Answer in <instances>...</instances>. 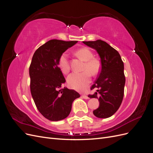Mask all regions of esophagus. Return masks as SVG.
I'll return each instance as SVG.
<instances>
[{"label":"esophagus","mask_w":153,"mask_h":153,"mask_svg":"<svg viewBox=\"0 0 153 153\" xmlns=\"http://www.w3.org/2000/svg\"><path fill=\"white\" fill-rule=\"evenodd\" d=\"M82 97L83 98H84V99H85V100L89 99V97H88V96H86V95H82Z\"/></svg>","instance_id":"obj_1"}]
</instances>
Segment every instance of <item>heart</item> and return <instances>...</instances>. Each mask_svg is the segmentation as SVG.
<instances>
[{
    "label": "heart",
    "mask_w": 153,
    "mask_h": 153,
    "mask_svg": "<svg viewBox=\"0 0 153 153\" xmlns=\"http://www.w3.org/2000/svg\"><path fill=\"white\" fill-rule=\"evenodd\" d=\"M78 57L85 61V64L82 73H73L67 78L69 86L73 89L77 91H84L91 82L90 73L92 75H95L100 71V64L98 61L93 59V53L87 48H83L76 52ZM59 66L61 70L64 73H68L70 70L68 55L63 53L59 60Z\"/></svg>",
    "instance_id": "b5f03b06"
}]
</instances>
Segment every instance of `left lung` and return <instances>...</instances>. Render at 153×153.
Here are the masks:
<instances>
[{
    "label": "left lung",
    "instance_id": "left-lung-1",
    "mask_svg": "<svg viewBox=\"0 0 153 153\" xmlns=\"http://www.w3.org/2000/svg\"><path fill=\"white\" fill-rule=\"evenodd\" d=\"M88 47L94 49L101 59V71L98 79L91 89H96L90 98L98 99L99 107L93 111L98 118L112 116L121 105L124 96L125 76L124 63L117 51L105 41H83Z\"/></svg>",
    "mask_w": 153,
    "mask_h": 153
}]
</instances>
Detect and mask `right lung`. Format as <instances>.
Instances as JSON below:
<instances>
[{"mask_svg": "<svg viewBox=\"0 0 153 153\" xmlns=\"http://www.w3.org/2000/svg\"><path fill=\"white\" fill-rule=\"evenodd\" d=\"M77 42L50 40L32 57L29 68L31 94L39 112L50 121L66 118L73 101L80 97L75 91L62 87L66 80L59 67L61 55Z\"/></svg>", "mask_w": 153, "mask_h": 153, "instance_id": "1", "label": "right lung"}]
</instances>
